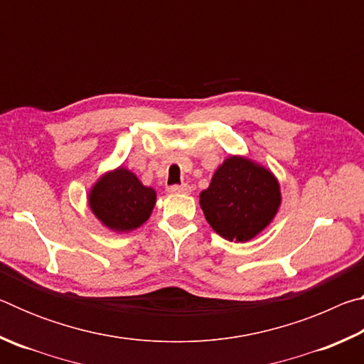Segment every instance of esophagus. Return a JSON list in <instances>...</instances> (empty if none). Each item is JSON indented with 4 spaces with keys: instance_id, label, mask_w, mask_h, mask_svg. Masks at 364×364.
Instances as JSON below:
<instances>
[{
    "instance_id": "1",
    "label": "esophagus",
    "mask_w": 364,
    "mask_h": 364,
    "mask_svg": "<svg viewBox=\"0 0 364 364\" xmlns=\"http://www.w3.org/2000/svg\"><path fill=\"white\" fill-rule=\"evenodd\" d=\"M168 193L171 194H189L191 193V186L186 183L183 184H175V186L168 188Z\"/></svg>"
}]
</instances>
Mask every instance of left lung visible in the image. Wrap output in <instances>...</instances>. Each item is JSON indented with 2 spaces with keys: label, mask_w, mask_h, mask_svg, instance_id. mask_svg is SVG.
Returning a JSON list of instances; mask_svg holds the SVG:
<instances>
[{
  "label": "left lung",
  "mask_w": 364,
  "mask_h": 364,
  "mask_svg": "<svg viewBox=\"0 0 364 364\" xmlns=\"http://www.w3.org/2000/svg\"><path fill=\"white\" fill-rule=\"evenodd\" d=\"M281 205L279 183L268 168L241 156L228 157L200 193L205 220L228 241L245 242L262 232Z\"/></svg>",
  "instance_id": "8db88e82"
}]
</instances>
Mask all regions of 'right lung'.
<instances>
[{"label":"right lung","mask_w":364,"mask_h":364,"mask_svg":"<svg viewBox=\"0 0 364 364\" xmlns=\"http://www.w3.org/2000/svg\"><path fill=\"white\" fill-rule=\"evenodd\" d=\"M156 191L144 186L130 170L119 167L102 175L90 191L91 212L115 232L136 230L151 217Z\"/></svg>","instance_id":"1"}]
</instances>
